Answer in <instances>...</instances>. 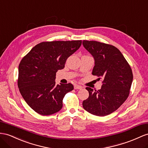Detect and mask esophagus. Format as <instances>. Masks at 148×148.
<instances>
[{
    "label": "esophagus",
    "mask_w": 148,
    "mask_h": 148,
    "mask_svg": "<svg viewBox=\"0 0 148 148\" xmlns=\"http://www.w3.org/2000/svg\"><path fill=\"white\" fill-rule=\"evenodd\" d=\"M74 89H82V87L77 84H74Z\"/></svg>",
    "instance_id": "1"
}]
</instances>
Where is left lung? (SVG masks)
I'll list each match as a JSON object with an SVG mask.
<instances>
[{
    "label": "left lung",
    "mask_w": 148,
    "mask_h": 148,
    "mask_svg": "<svg viewBox=\"0 0 148 148\" xmlns=\"http://www.w3.org/2000/svg\"><path fill=\"white\" fill-rule=\"evenodd\" d=\"M82 45L94 59L92 75L103 79L101 89L87 87L89 97L82 102L86 111L105 116L117 110L127 99L133 75L126 59L118 49L97 41L83 40Z\"/></svg>",
    "instance_id": "1"
}]
</instances>
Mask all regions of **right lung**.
I'll return each instance as SVG.
<instances>
[{
    "instance_id": "right-lung-1",
    "label": "right lung",
    "mask_w": 148,
    "mask_h": 148,
    "mask_svg": "<svg viewBox=\"0 0 148 148\" xmlns=\"http://www.w3.org/2000/svg\"><path fill=\"white\" fill-rule=\"evenodd\" d=\"M82 40L43 42L25 56L18 66L17 84L25 101L39 114L47 116L62 108L64 96L74 89L71 83L56 85V75Z\"/></svg>"
}]
</instances>
